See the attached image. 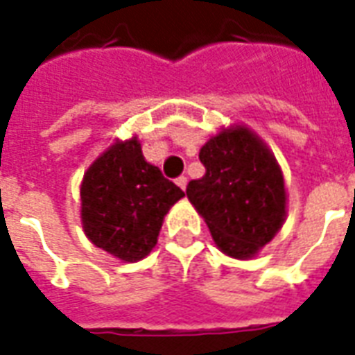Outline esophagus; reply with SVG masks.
<instances>
[{
    "instance_id": "esophagus-1",
    "label": "esophagus",
    "mask_w": 355,
    "mask_h": 355,
    "mask_svg": "<svg viewBox=\"0 0 355 355\" xmlns=\"http://www.w3.org/2000/svg\"><path fill=\"white\" fill-rule=\"evenodd\" d=\"M186 184H188V178H186V177H178L177 178V186H178V188H182V190H186Z\"/></svg>"
}]
</instances>
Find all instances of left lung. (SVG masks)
<instances>
[{
	"mask_svg": "<svg viewBox=\"0 0 355 355\" xmlns=\"http://www.w3.org/2000/svg\"><path fill=\"white\" fill-rule=\"evenodd\" d=\"M200 162L205 175L188 182V200L224 254L251 259L274 239L287 215L274 154L253 131L236 125L203 144Z\"/></svg>",
	"mask_w": 355,
	"mask_h": 355,
	"instance_id": "left-lung-1",
	"label": "left lung"
}]
</instances>
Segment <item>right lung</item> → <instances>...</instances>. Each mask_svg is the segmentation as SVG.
Listing matches in <instances>:
<instances>
[{
    "label": "right lung",
    "instance_id": "right-lung-1",
    "mask_svg": "<svg viewBox=\"0 0 355 355\" xmlns=\"http://www.w3.org/2000/svg\"><path fill=\"white\" fill-rule=\"evenodd\" d=\"M184 192L144 159L137 137L117 140L81 182V223L94 245L125 262L157 243L163 216Z\"/></svg>",
    "mask_w": 355,
    "mask_h": 355
}]
</instances>
